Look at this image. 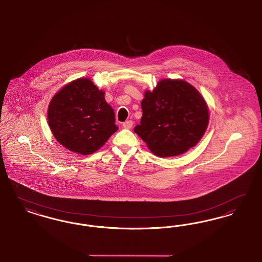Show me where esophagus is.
Here are the masks:
<instances>
[{"instance_id":"1","label":"esophagus","mask_w":262,"mask_h":262,"mask_svg":"<svg viewBox=\"0 0 262 262\" xmlns=\"http://www.w3.org/2000/svg\"><path fill=\"white\" fill-rule=\"evenodd\" d=\"M133 121H130V120H128V121H125V123L123 124V127H125V128H130L132 126H133Z\"/></svg>"}]
</instances>
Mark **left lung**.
<instances>
[{"instance_id":"left-lung-1","label":"left lung","mask_w":262,"mask_h":262,"mask_svg":"<svg viewBox=\"0 0 262 262\" xmlns=\"http://www.w3.org/2000/svg\"><path fill=\"white\" fill-rule=\"evenodd\" d=\"M142 118L135 127L155 155L171 157L196 145L204 135L209 113L200 92L180 79H163L146 91Z\"/></svg>"}]
</instances>
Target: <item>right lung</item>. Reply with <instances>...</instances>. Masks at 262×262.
<instances>
[{
  "label": "right lung",
  "mask_w": 262,
  "mask_h": 262,
  "mask_svg": "<svg viewBox=\"0 0 262 262\" xmlns=\"http://www.w3.org/2000/svg\"><path fill=\"white\" fill-rule=\"evenodd\" d=\"M104 96V91L91 80L79 78L53 97L48 123L62 146L82 155L91 154L118 130L114 110Z\"/></svg>",
  "instance_id": "right-lung-1"
}]
</instances>
